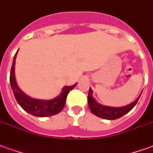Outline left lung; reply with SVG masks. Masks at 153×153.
Listing matches in <instances>:
<instances>
[{
  "label": "left lung",
  "mask_w": 153,
  "mask_h": 153,
  "mask_svg": "<svg viewBox=\"0 0 153 153\" xmlns=\"http://www.w3.org/2000/svg\"><path fill=\"white\" fill-rule=\"evenodd\" d=\"M140 95L133 102H131L128 105L120 107V108H113V107L102 105L97 102L93 97V91L91 90V88H90L89 94H88V104H89V108L91 112L97 117L102 118V119H106V120H116L123 117L124 115L130 112L136 105Z\"/></svg>",
  "instance_id": "obj_1"
}]
</instances>
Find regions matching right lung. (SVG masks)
<instances>
[{"label":"right lung","instance_id":"1","mask_svg":"<svg viewBox=\"0 0 153 153\" xmlns=\"http://www.w3.org/2000/svg\"><path fill=\"white\" fill-rule=\"evenodd\" d=\"M18 51L14 56V60H13L10 70V76L11 89L13 90V93H14L15 99L17 100L18 103L24 111H26L27 112H28L32 116L38 117H51V116L59 113L65 106L66 99H67L69 91L75 87L77 83H76L71 86H64L62 89V91L59 94V95L53 100H43L31 98L20 90V88L19 87L17 82H16L14 68H15V59H16Z\"/></svg>","mask_w":153,"mask_h":153}]
</instances>
